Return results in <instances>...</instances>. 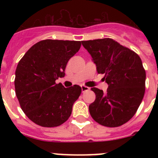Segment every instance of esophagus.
<instances>
[{
    "instance_id": "34e87169",
    "label": "esophagus",
    "mask_w": 158,
    "mask_h": 158,
    "mask_svg": "<svg viewBox=\"0 0 158 158\" xmlns=\"http://www.w3.org/2000/svg\"><path fill=\"white\" fill-rule=\"evenodd\" d=\"M89 90V88L87 87V86L85 85H81V91L82 93H85V92H87Z\"/></svg>"
}]
</instances>
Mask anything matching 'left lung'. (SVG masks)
<instances>
[{
    "mask_svg": "<svg viewBox=\"0 0 158 158\" xmlns=\"http://www.w3.org/2000/svg\"><path fill=\"white\" fill-rule=\"evenodd\" d=\"M98 73L104 74L107 92L92 88L96 100L89 107L96 122L108 127L126 123L135 115L145 93L146 71L140 57L112 39L82 41Z\"/></svg>",
    "mask_w": 158,
    "mask_h": 158,
    "instance_id": "left-lung-1",
    "label": "left lung"
}]
</instances>
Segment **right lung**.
<instances>
[{
    "label": "right lung",
    "mask_w": 158,
    "mask_h": 158,
    "mask_svg": "<svg viewBox=\"0 0 158 158\" xmlns=\"http://www.w3.org/2000/svg\"><path fill=\"white\" fill-rule=\"evenodd\" d=\"M80 41L45 40L32 46L18 63L15 90L25 115L37 125L54 127L69 118L81 88L57 84L67 62L80 49Z\"/></svg>",
    "instance_id": "obj_1"
}]
</instances>
